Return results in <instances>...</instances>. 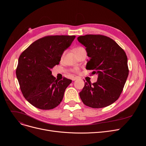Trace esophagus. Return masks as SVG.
<instances>
[{
  "instance_id": "obj_1",
  "label": "esophagus",
  "mask_w": 146,
  "mask_h": 146,
  "mask_svg": "<svg viewBox=\"0 0 146 146\" xmlns=\"http://www.w3.org/2000/svg\"><path fill=\"white\" fill-rule=\"evenodd\" d=\"M77 79H78V78H76V77H73V78H72V80L73 81H74V80H76Z\"/></svg>"
}]
</instances>
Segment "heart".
<instances>
[{"instance_id": "heart-1", "label": "heart", "mask_w": 146, "mask_h": 146, "mask_svg": "<svg viewBox=\"0 0 146 146\" xmlns=\"http://www.w3.org/2000/svg\"><path fill=\"white\" fill-rule=\"evenodd\" d=\"M84 50V48H82V47H77V48H76L74 49V52H75L76 54H77L78 53H79L80 51H82V50ZM64 54V53H63V56H62V57H63ZM74 71L75 72H79V68H75L74 69Z\"/></svg>"}]
</instances>
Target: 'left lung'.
<instances>
[{"mask_svg":"<svg viewBox=\"0 0 146 146\" xmlns=\"http://www.w3.org/2000/svg\"><path fill=\"white\" fill-rule=\"evenodd\" d=\"M86 47V68L98 74L95 83L85 82L79 93L83 104L93 108L109 106L119 97L128 76V60L125 51L110 37L86 35L78 38Z\"/></svg>","mask_w":146,"mask_h":146,"instance_id":"8db88e82","label":"left lung"}]
</instances>
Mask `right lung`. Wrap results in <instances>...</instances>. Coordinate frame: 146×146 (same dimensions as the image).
Segmentation results:
<instances>
[{
    "label": "right lung",
    "mask_w": 146,
    "mask_h": 146,
    "mask_svg": "<svg viewBox=\"0 0 146 146\" xmlns=\"http://www.w3.org/2000/svg\"><path fill=\"white\" fill-rule=\"evenodd\" d=\"M76 36L53 35L40 38L22 52L16 70L22 93L36 108L51 110L62 101L72 80H57L50 69L59 64L64 51Z\"/></svg>",
    "instance_id": "right-lung-1"
}]
</instances>
